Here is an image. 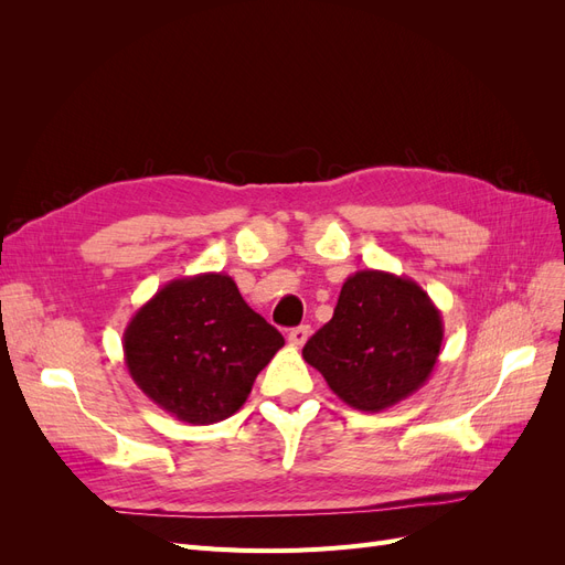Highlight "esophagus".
<instances>
[{
	"mask_svg": "<svg viewBox=\"0 0 565 565\" xmlns=\"http://www.w3.org/2000/svg\"><path fill=\"white\" fill-rule=\"evenodd\" d=\"M309 337H311V328H309V324H299V328L289 330V334H287L289 344H292V347H303L306 341H309Z\"/></svg>",
	"mask_w": 565,
	"mask_h": 565,
	"instance_id": "34e87169",
	"label": "esophagus"
}]
</instances>
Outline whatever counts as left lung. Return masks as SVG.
Returning a JSON list of instances; mask_svg holds the SVG:
<instances>
[{"mask_svg":"<svg viewBox=\"0 0 565 565\" xmlns=\"http://www.w3.org/2000/svg\"><path fill=\"white\" fill-rule=\"evenodd\" d=\"M443 318L424 289L386 270H358L341 285L330 322L306 341L313 365L347 405L380 413L431 377Z\"/></svg>","mask_w":565,"mask_h":565,"instance_id":"8db88e82","label":"left lung"}]
</instances>
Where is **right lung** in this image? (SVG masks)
Returning <instances> with one entry per match:
<instances>
[{
	"instance_id": "obj_1",
	"label": "right lung",
	"mask_w": 565,
	"mask_h": 565,
	"mask_svg": "<svg viewBox=\"0 0 565 565\" xmlns=\"http://www.w3.org/2000/svg\"><path fill=\"white\" fill-rule=\"evenodd\" d=\"M285 344L224 273H200L158 289L129 320L125 363L146 396L185 424L235 415Z\"/></svg>"
}]
</instances>
